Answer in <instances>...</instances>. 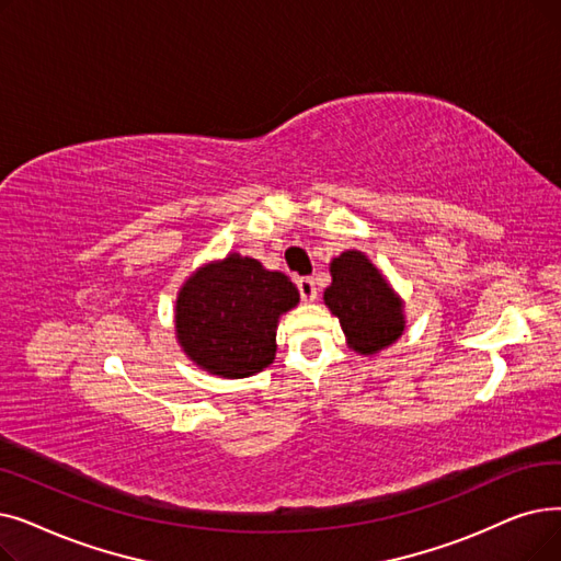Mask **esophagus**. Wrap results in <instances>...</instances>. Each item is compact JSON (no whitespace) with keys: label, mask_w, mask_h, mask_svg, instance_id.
I'll use <instances>...</instances> for the list:
<instances>
[{"label":"esophagus","mask_w":561,"mask_h":561,"mask_svg":"<svg viewBox=\"0 0 561 561\" xmlns=\"http://www.w3.org/2000/svg\"><path fill=\"white\" fill-rule=\"evenodd\" d=\"M298 290H300V298H302V302H313L316 300V284H313V279L311 277H300L298 279Z\"/></svg>","instance_id":"esophagus-1"}]
</instances>
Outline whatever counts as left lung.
Returning a JSON list of instances; mask_svg holds the SVG:
<instances>
[{"label":"left lung","instance_id":"1","mask_svg":"<svg viewBox=\"0 0 561 561\" xmlns=\"http://www.w3.org/2000/svg\"><path fill=\"white\" fill-rule=\"evenodd\" d=\"M330 275L323 302L339 319L348 348L376 355L392 346L405 330V311L378 265L359 250H346L330 261Z\"/></svg>","mask_w":561,"mask_h":561}]
</instances>
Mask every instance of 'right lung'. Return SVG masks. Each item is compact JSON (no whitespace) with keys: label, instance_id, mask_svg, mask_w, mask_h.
Returning <instances> with one entry per match:
<instances>
[{"label":"right lung","instance_id":"add662e5","mask_svg":"<svg viewBox=\"0 0 561 561\" xmlns=\"http://www.w3.org/2000/svg\"><path fill=\"white\" fill-rule=\"evenodd\" d=\"M298 302V288L284 273L231 252L197 267L179 288L176 341L199 369L248 378L273 364L279 316Z\"/></svg>","mask_w":561,"mask_h":561}]
</instances>
